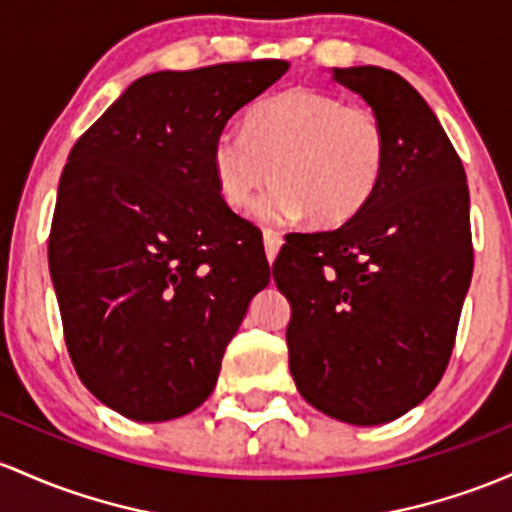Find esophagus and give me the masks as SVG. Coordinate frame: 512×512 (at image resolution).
I'll use <instances>...</instances> for the list:
<instances>
[{
  "label": "esophagus",
  "instance_id": "obj_1",
  "mask_svg": "<svg viewBox=\"0 0 512 512\" xmlns=\"http://www.w3.org/2000/svg\"><path fill=\"white\" fill-rule=\"evenodd\" d=\"M262 238H265L267 260L274 262V257H277L279 247H282V233H277V230H272V228H265V230H262Z\"/></svg>",
  "mask_w": 512,
  "mask_h": 512
}]
</instances>
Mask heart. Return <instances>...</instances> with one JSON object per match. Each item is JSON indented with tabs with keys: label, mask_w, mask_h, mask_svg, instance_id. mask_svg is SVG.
<instances>
[{
	"label": "heart",
	"mask_w": 512,
	"mask_h": 512,
	"mask_svg": "<svg viewBox=\"0 0 512 512\" xmlns=\"http://www.w3.org/2000/svg\"><path fill=\"white\" fill-rule=\"evenodd\" d=\"M389 138L376 111L325 89L294 87L252 106L243 133L213 140L211 170L233 209L257 201L269 223L308 216L313 226H342L369 204L384 172Z\"/></svg>",
	"instance_id": "1"
}]
</instances>
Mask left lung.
<instances>
[{
  "instance_id": "1",
  "label": "left lung",
  "mask_w": 512,
  "mask_h": 512,
  "mask_svg": "<svg viewBox=\"0 0 512 512\" xmlns=\"http://www.w3.org/2000/svg\"><path fill=\"white\" fill-rule=\"evenodd\" d=\"M389 138L369 204L289 233L274 282L291 303L289 369L313 408L352 425L401 418L440 384L474 269L469 187L425 99L384 67H335Z\"/></svg>"
}]
</instances>
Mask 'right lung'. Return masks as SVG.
Masks as SVG:
<instances>
[{"instance_id": "add662e5", "label": "right lung", "mask_w": 512, "mask_h": 512, "mask_svg": "<svg viewBox=\"0 0 512 512\" xmlns=\"http://www.w3.org/2000/svg\"><path fill=\"white\" fill-rule=\"evenodd\" d=\"M286 60L140 77L72 145L48 265L75 372L140 423L211 396L250 299L269 284L260 230L218 194L211 148Z\"/></svg>"}]
</instances>
